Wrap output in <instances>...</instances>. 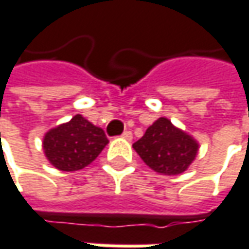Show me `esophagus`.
Segmentation results:
<instances>
[{
	"label": "esophagus",
	"mask_w": 249,
	"mask_h": 249,
	"mask_svg": "<svg viewBox=\"0 0 249 249\" xmlns=\"http://www.w3.org/2000/svg\"><path fill=\"white\" fill-rule=\"evenodd\" d=\"M122 138L126 140H132L133 139V135H132V132H130V130H124V132H123V135H122Z\"/></svg>",
	"instance_id": "esophagus-1"
}]
</instances>
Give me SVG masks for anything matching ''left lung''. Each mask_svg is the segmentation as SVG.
I'll use <instances>...</instances> for the list:
<instances>
[{"mask_svg":"<svg viewBox=\"0 0 249 249\" xmlns=\"http://www.w3.org/2000/svg\"><path fill=\"white\" fill-rule=\"evenodd\" d=\"M142 160L162 175H180L195 160L198 142L172 124L166 117H159L147 127L144 135L133 143Z\"/></svg>","mask_w":249,"mask_h":249,"instance_id":"obj_1","label":"left lung"}]
</instances>
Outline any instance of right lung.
Wrapping results in <instances>:
<instances>
[{
    "instance_id": "1",
    "label": "right lung",
    "mask_w": 249,
    "mask_h": 249,
    "mask_svg": "<svg viewBox=\"0 0 249 249\" xmlns=\"http://www.w3.org/2000/svg\"><path fill=\"white\" fill-rule=\"evenodd\" d=\"M109 143L103 129L81 114L70 122L50 129L44 135L43 149L48 162L63 172L80 171L90 165Z\"/></svg>"
}]
</instances>
